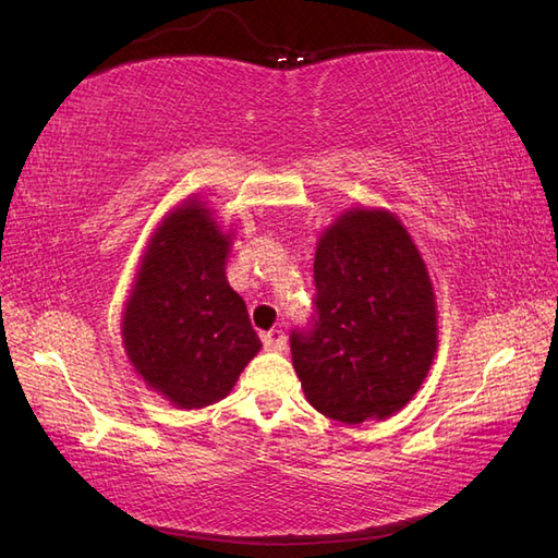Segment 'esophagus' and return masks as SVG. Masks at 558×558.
Here are the masks:
<instances>
[{
	"instance_id": "34e87169",
	"label": "esophagus",
	"mask_w": 558,
	"mask_h": 558,
	"mask_svg": "<svg viewBox=\"0 0 558 558\" xmlns=\"http://www.w3.org/2000/svg\"><path fill=\"white\" fill-rule=\"evenodd\" d=\"M263 343L267 351H283V345H287V337H283L281 329H271V331L263 333Z\"/></svg>"
}]
</instances>
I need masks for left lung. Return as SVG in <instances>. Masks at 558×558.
<instances>
[{"mask_svg": "<svg viewBox=\"0 0 558 558\" xmlns=\"http://www.w3.org/2000/svg\"><path fill=\"white\" fill-rule=\"evenodd\" d=\"M315 291L311 325L291 331L305 399L345 425L399 413L437 353L435 291L401 221L343 213L317 241Z\"/></svg>", "mask_w": 558, "mask_h": 558, "instance_id": "1", "label": "left lung"}]
</instances>
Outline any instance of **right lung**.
<instances>
[{
	"label": "right lung",
	"instance_id": "right-lung-1",
	"mask_svg": "<svg viewBox=\"0 0 558 558\" xmlns=\"http://www.w3.org/2000/svg\"><path fill=\"white\" fill-rule=\"evenodd\" d=\"M229 247L203 203L179 205L147 243L121 322L135 373L189 411L225 399L263 345L227 281Z\"/></svg>",
	"mask_w": 558,
	"mask_h": 558
}]
</instances>
